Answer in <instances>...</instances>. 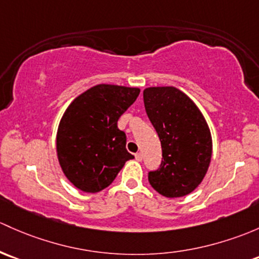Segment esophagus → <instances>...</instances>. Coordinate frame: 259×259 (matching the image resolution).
Segmentation results:
<instances>
[{
  "label": "esophagus",
  "instance_id": "obj_1",
  "mask_svg": "<svg viewBox=\"0 0 259 259\" xmlns=\"http://www.w3.org/2000/svg\"><path fill=\"white\" fill-rule=\"evenodd\" d=\"M135 159H137L138 161H141V160H143V154H141V152H137V154H135Z\"/></svg>",
  "mask_w": 259,
  "mask_h": 259
}]
</instances>
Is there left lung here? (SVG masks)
<instances>
[{"label":"left lung","instance_id":"8db88e82","mask_svg":"<svg viewBox=\"0 0 259 259\" xmlns=\"http://www.w3.org/2000/svg\"><path fill=\"white\" fill-rule=\"evenodd\" d=\"M145 110L161 141L159 168L149 171V182L165 197H182L205 178L211 161L208 125L196 104L174 87L144 91Z\"/></svg>","mask_w":259,"mask_h":259}]
</instances>
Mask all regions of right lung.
Here are the masks:
<instances>
[{
	"label": "right lung",
	"instance_id": "obj_1",
	"mask_svg": "<svg viewBox=\"0 0 259 259\" xmlns=\"http://www.w3.org/2000/svg\"><path fill=\"white\" fill-rule=\"evenodd\" d=\"M140 89L99 84L73 100L59 122L57 155L67 179L84 192L108 187L125 162L134 159L118 120Z\"/></svg>",
	"mask_w": 259,
	"mask_h": 259
}]
</instances>
